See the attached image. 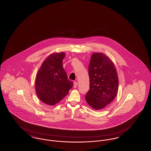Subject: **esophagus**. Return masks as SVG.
<instances>
[{"label":"esophagus","instance_id":"34e87169","mask_svg":"<svg viewBox=\"0 0 151 151\" xmlns=\"http://www.w3.org/2000/svg\"><path fill=\"white\" fill-rule=\"evenodd\" d=\"M78 83L77 82H74L73 83V87L74 88H76L77 86Z\"/></svg>","mask_w":151,"mask_h":151}]
</instances>
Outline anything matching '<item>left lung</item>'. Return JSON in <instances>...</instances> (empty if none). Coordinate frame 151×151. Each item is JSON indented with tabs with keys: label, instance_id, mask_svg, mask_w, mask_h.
<instances>
[{
	"label": "left lung",
	"instance_id": "1",
	"mask_svg": "<svg viewBox=\"0 0 151 151\" xmlns=\"http://www.w3.org/2000/svg\"><path fill=\"white\" fill-rule=\"evenodd\" d=\"M89 90L86 102L91 108L100 110L116 97L119 86L116 70L112 61L101 53H94L89 65Z\"/></svg>",
	"mask_w": 151,
	"mask_h": 151
}]
</instances>
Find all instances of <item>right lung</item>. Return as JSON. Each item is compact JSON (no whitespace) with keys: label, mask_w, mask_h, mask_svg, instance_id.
<instances>
[{"label":"right lung","mask_w":151,"mask_h":151,"mask_svg":"<svg viewBox=\"0 0 151 151\" xmlns=\"http://www.w3.org/2000/svg\"><path fill=\"white\" fill-rule=\"evenodd\" d=\"M65 53H54L44 60L35 80V89L42 102L53 105L58 103L73 86L63 67Z\"/></svg>","instance_id":"obj_1"}]
</instances>
